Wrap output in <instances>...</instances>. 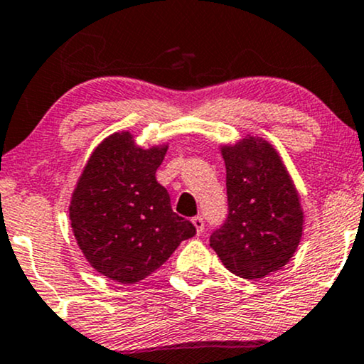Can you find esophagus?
Listing matches in <instances>:
<instances>
[{
  "mask_svg": "<svg viewBox=\"0 0 364 364\" xmlns=\"http://www.w3.org/2000/svg\"><path fill=\"white\" fill-rule=\"evenodd\" d=\"M192 224H194L197 235H203V232H204V219L200 218V216L192 218Z\"/></svg>",
  "mask_w": 364,
  "mask_h": 364,
  "instance_id": "obj_1",
  "label": "esophagus"
}]
</instances>
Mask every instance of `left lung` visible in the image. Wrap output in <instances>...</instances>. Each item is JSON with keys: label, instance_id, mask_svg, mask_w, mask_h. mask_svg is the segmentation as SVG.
<instances>
[{"label": "left lung", "instance_id": "obj_1", "mask_svg": "<svg viewBox=\"0 0 364 364\" xmlns=\"http://www.w3.org/2000/svg\"><path fill=\"white\" fill-rule=\"evenodd\" d=\"M228 216L210 235V248L231 273L257 280L294 257L304 213L284 161L270 143L246 136L223 146Z\"/></svg>", "mask_w": 364, "mask_h": 364}]
</instances>
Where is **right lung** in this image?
<instances>
[{"mask_svg":"<svg viewBox=\"0 0 364 364\" xmlns=\"http://www.w3.org/2000/svg\"><path fill=\"white\" fill-rule=\"evenodd\" d=\"M167 148L143 150L132 133L111 134L89 156L73 194L69 216L79 248L94 270L119 284L146 278L196 235L156 182Z\"/></svg>","mask_w":364,"mask_h":364,"instance_id":"right-lung-1","label":"right lung"}]
</instances>
